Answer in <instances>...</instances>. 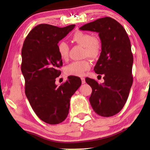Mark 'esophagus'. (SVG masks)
Wrapping results in <instances>:
<instances>
[{
	"mask_svg": "<svg viewBox=\"0 0 150 150\" xmlns=\"http://www.w3.org/2000/svg\"><path fill=\"white\" fill-rule=\"evenodd\" d=\"M81 82H82L83 84H85V77H81Z\"/></svg>",
	"mask_w": 150,
	"mask_h": 150,
	"instance_id": "obj_1",
	"label": "esophagus"
}]
</instances>
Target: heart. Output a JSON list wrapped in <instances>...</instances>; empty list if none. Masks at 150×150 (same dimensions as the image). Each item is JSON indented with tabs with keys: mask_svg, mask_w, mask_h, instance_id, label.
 <instances>
[{
	"mask_svg": "<svg viewBox=\"0 0 150 150\" xmlns=\"http://www.w3.org/2000/svg\"><path fill=\"white\" fill-rule=\"evenodd\" d=\"M72 41L76 44L84 47L83 57H88L93 59H96L100 55L102 50V44L100 40L93 37L89 33L77 31L72 36ZM57 52L60 57L66 60L69 56V47L67 43L60 42L57 44ZM91 63L90 61L86 59L82 61L73 62L66 66L65 71L68 75L82 76L85 71L90 69Z\"/></svg>",
	"mask_w": 150,
	"mask_h": 150,
	"instance_id": "b5f03b06",
	"label": "heart"
}]
</instances>
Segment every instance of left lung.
I'll list each match as a JSON object with an SVG mask.
<instances>
[{
    "label": "left lung",
    "mask_w": 150,
    "mask_h": 150,
    "mask_svg": "<svg viewBox=\"0 0 150 150\" xmlns=\"http://www.w3.org/2000/svg\"><path fill=\"white\" fill-rule=\"evenodd\" d=\"M80 30L98 32L102 44L94 71L104 75L105 82L98 84L93 79H85L92 88L89 97L91 106L101 116L115 115L125 105L133 83V55L130 39L123 26L110 17L86 24Z\"/></svg>",
    "instance_id": "obj_1"
}]
</instances>
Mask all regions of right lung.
<instances>
[{
	"instance_id": "right-lung-1",
	"label": "right lung",
	"mask_w": 150,
	"mask_h": 150,
	"mask_svg": "<svg viewBox=\"0 0 150 150\" xmlns=\"http://www.w3.org/2000/svg\"><path fill=\"white\" fill-rule=\"evenodd\" d=\"M75 26L39 24L28 34L22 46L21 71L25 94L35 115L50 124H59L67 118L70 98L81 85V79L75 76L68 77L59 87L55 83L63 65L57 44Z\"/></svg>"
}]
</instances>
